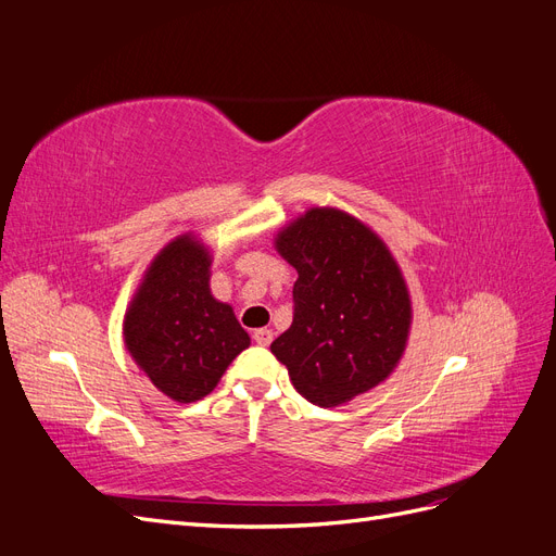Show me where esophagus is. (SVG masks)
Here are the masks:
<instances>
[{
  "label": "esophagus",
  "instance_id": "esophagus-1",
  "mask_svg": "<svg viewBox=\"0 0 556 556\" xmlns=\"http://www.w3.org/2000/svg\"><path fill=\"white\" fill-rule=\"evenodd\" d=\"M252 339H255V343L257 345H268V343H271L274 341V331L271 329H255V331H252Z\"/></svg>",
  "mask_w": 556,
  "mask_h": 556
}]
</instances>
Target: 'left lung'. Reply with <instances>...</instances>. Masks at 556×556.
I'll use <instances>...</instances> for the list:
<instances>
[{"mask_svg": "<svg viewBox=\"0 0 556 556\" xmlns=\"http://www.w3.org/2000/svg\"><path fill=\"white\" fill-rule=\"evenodd\" d=\"M296 268L294 319L271 343L294 390L333 408L390 376L410 331V294L392 252L357 217L311 208L276 237Z\"/></svg>", "mask_w": 556, "mask_h": 556, "instance_id": "obj_1", "label": "left lung"}]
</instances>
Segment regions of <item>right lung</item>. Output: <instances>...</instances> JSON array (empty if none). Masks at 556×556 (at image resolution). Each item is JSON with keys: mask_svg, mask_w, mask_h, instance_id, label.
<instances>
[{"mask_svg": "<svg viewBox=\"0 0 556 556\" xmlns=\"http://www.w3.org/2000/svg\"><path fill=\"white\" fill-rule=\"evenodd\" d=\"M208 248L192 233L164 245L125 313V345L162 394L204 399L250 345L229 304L211 294Z\"/></svg>", "mask_w": 556, "mask_h": 556, "instance_id": "right-lung-1", "label": "right lung"}]
</instances>
